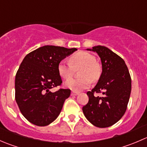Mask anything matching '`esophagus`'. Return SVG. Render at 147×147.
<instances>
[{"mask_svg":"<svg viewBox=\"0 0 147 147\" xmlns=\"http://www.w3.org/2000/svg\"><path fill=\"white\" fill-rule=\"evenodd\" d=\"M78 94H79V93L77 92H75V91H72V92H71V95L72 96H76V95H78Z\"/></svg>","mask_w":147,"mask_h":147,"instance_id":"1","label":"esophagus"}]
</instances>
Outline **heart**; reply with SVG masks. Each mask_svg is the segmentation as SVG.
<instances>
[{"mask_svg":"<svg viewBox=\"0 0 147 147\" xmlns=\"http://www.w3.org/2000/svg\"><path fill=\"white\" fill-rule=\"evenodd\" d=\"M69 62L59 63L57 69L60 76L65 80L72 77L74 69H81L79 72L80 79H70L65 83V87L75 92H80L88 88L92 82H97L102 74V67L96 61L95 56L87 52L81 51L73 55Z\"/></svg>","mask_w":147,"mask_h":147,"instance_id":"heart-1","label":"heart"}]
</instances>
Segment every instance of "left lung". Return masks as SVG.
I'll use <instances>...</instances> for the list:
<instances>
[{
	"label": "left lung",
	"instance_id": "obj_1",
	"mask_svg": "<svg viewBox=\"0 0 147 147\" xmlns=\"http://www.w3.org/2000/svg\"><path fill=\"white\" fill-rule=\"evenodd\" d=\"M87 50L100 56L102 72L95 87L87 92L89 102L82 107L83 113L95 127H111L125 113L131 94V77L124 60L108 47L98 45ZM100 92L102 97L94 96Z\"/></svg>",
	"mask_w": 147,
	"mask_h": 147
}]
</instances>
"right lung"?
<instances>
[{
    "instance_id": "obj_1",
    "label": "right lung",
    "mask_w": 147,
    "mask_h": 147,
    "mask_svg": "<svg viewBox=\"0 0 147 147\" xmlns=\"http://www.w3.org/2000/svg\"><path fill=\"white\" fill-rule=\"evenodd\" d=\"M76 48L45 45L30 53L23 59L16 75V101L26 119L44 127L57 119L70 90L51 89L61 84L57 67Z\"/></svg>"
}]
</instances>
